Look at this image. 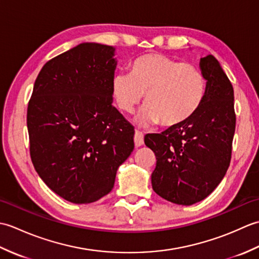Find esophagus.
Returning a JSON list of instances; mask_svg holds the SVG:
<instances>
[{
  "label": "esophagus",
  "instance_id": "34e87169",
  "mask_svg": "<svg viewBox=\"0 0 259 259\" xmlns=\"http://www.w3.org/2000/svg\"><path fill=\"white\" fill-rule=\"evenodd\" d=\"M134 141H135V146L136 147L142 146V145H144V135H142L140 131H136Z\"/></svg>",
  "mask_w": 259,
  "mask_h": 259
}]
</instances>
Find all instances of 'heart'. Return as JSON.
<instances>
[{
	"label": "heart",
	"mask_w": 259,
	"mask_h": 259,
	"mask_svg": "<svg viewBox=\"0 0 259 259\" xmlns=\"http://www.w3.org/2000/svg\"><path fill=\"white\" fill-rule=\"evenodd\" d=\"M112 93L118 107L131 113L145 95L147 106L140 122L163 126L183 123L203 101L206 79L197 65L179 62L160 53L137 58L130 73L119 72L112 79Z\"/></svg>",
	"instance_id": "obj_1"
}]
</instances>
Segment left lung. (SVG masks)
Wrapping results in <instances>:
<instances>
[{
  "instance_id": "1",
  "label": "left lung",
  "mask_w": 259,
  "mask_h": 259,
  "mask_svg": "<svg viewBox=\"0 0 259 259\" xmlns=\"http://www.w3.org/2000/svg\"><path fill=\"white\" fill-rule=\"evenodd\" d=\"M199 65L207 81L199 109L183 123L145 137L157 159L152 189L183 206L205 199L221 184L232 159L236 128L234 89L228 76L211 54L201 58Z\"/></svg>"
}]
</instances>
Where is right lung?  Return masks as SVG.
<instances>
[{
  "instance_id": "1",
  "label": "right lung",
  "mask_w": 259,
  "mask_h": 259,
  "mask_svg": "<svg viewBox=\"0 0 259 259\" xmlns=\"http://www.w3.org/2000/svg\"><path fill=\"white\" fill-rule=\"evenodd\" d=\"M114 51L87 42L51 59L27 106L33 166L49 188L73 203L108 195L135 148L134 125L112 106Z\"/></svg>"
}]
</instances>
